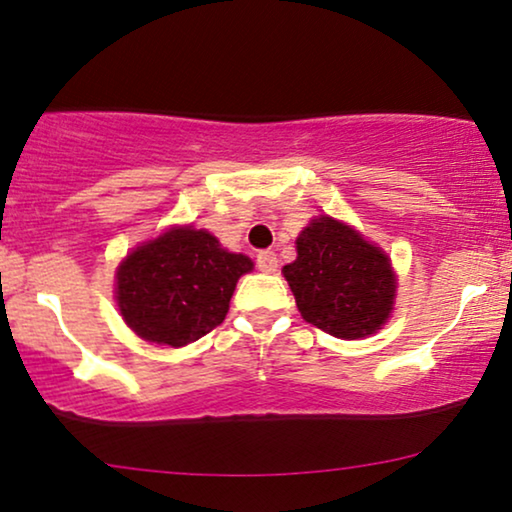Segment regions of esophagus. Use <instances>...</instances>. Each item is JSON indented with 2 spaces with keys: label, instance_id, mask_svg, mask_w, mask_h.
<instances>
[{
  "label": "esophagus",
  "instance_id": "esophagus-1",
  "mask_svg": "<svg viewBox=\"0 0 512 512\" xmlns=\"http://www.w3.org/2000/svg\"><path fill=\"white\" fill-rule=\"evenodd\" d=\"M276 267H278V260L271 250H264L257 255V269L264 271V274H274Z\"/></svg>",
  "mask_w": 512,
  "mask_h": 512
}]
</instances>
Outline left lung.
Here are the masks:
<instances>
[{
  "instance_id": "8db88e82",
  "label": "left lung",
  "mask_w": 512,
  "mask_h": 512,
  "mask_svg": "<svg viewBox=\"0 0 512 512\" xmlns=\"http://www.w3.org/2000/svg\"><path fill=\"white\" fill-rule=\"evenodd\" d=\"M297 260L283 267L302 319L333 338L373 335L390 319L397 295L390 257L357 229L321 215L295 241Z\"/></svg>"
}]
</instances>
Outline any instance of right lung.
I'll list each match as a JSON object with an SVG mask.
<instances>
[{"mask_svg": "<svg viewBox=\"0 0 512 512\" xmlns=\"http://www.w3.org/2000/svg\"><path fill=\"white\" fill-rule=\"evenodd\" d=\"M248 271L250 257L224 250L210 231L172 226L120 262L115 300L139 338L184 347L224 321Z\"/></svg>", "mask_w": 512, "mask_h": 512, "instance_id": "add662e5", "label": "right lung"}]
</instances>
